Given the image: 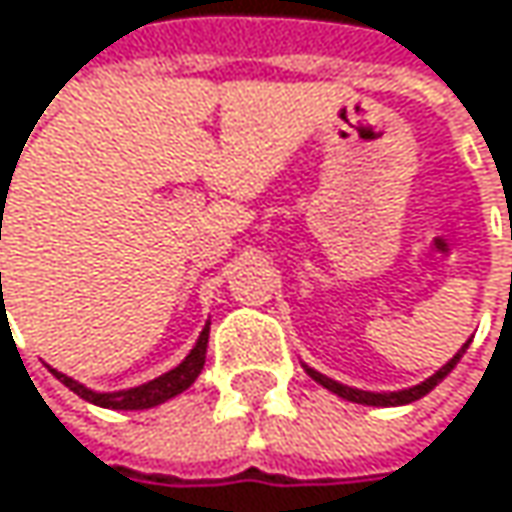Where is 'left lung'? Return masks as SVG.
<instances>
[{
  "mask_svg": "<svg viewBox=\"0 0 512 512\" xmlns=\"http://www.w3.org/2000/svg\"><path fill=\"white\" fill-rule=\"evenodd\" d=\"M471 344V341H468ZM468 344L462 347L457 356L451 358L445 367H439L430 379H424L421 385H412V388H403V391H382V394H376V391H358V388H350V385H341V382H335V379H329V376H323V373H317L314 367H308L305 364V370H308V376L314 379V382H320L323 388H329L332 394H338V397H344V400H353V403H361V406H403V403H415V400H421L424 394H430L454 367H457V361L462 358V353L468 350Z\"/></svg>",
  "mask_w": 512,
  "mask_h": 512,
  "instance_id": "obj_1",
  "label": "left lung"
}]
</instances>
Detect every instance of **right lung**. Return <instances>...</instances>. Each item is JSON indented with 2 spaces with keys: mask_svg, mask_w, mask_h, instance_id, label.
Here are the masks:
<instances>
[{
  "mask_svg": "<svg viewBox=\"0 0 512 512\" xmlns=\"http://www.w3.org/2000/svg\"><path fill=\"white\" fill-rule=\"evenodd\" d=\"M2 198H8V192H2ZM207 338H210V323H207V326H204V332L198 335V344L192 347V353L183 358L174 370H168V373L156 376V379L145 382V385H139V388H127V391H106V394H100V391H91V388L79 385L76 379H70V376H64V373H58V370H52V376H55L58 382H64L73 394H79L82 400H88V403H94V406H103V409H121V412L151 409V406H159V403H165V400L177 397L180 391H186V388L198 379V373L204 370V358H207Z\"/></svg>",
  "mask_w": 512,
  "mask_h": 512,
  "instance_id": "obj_1",
  "label": "right lung"
}]
</instances>
